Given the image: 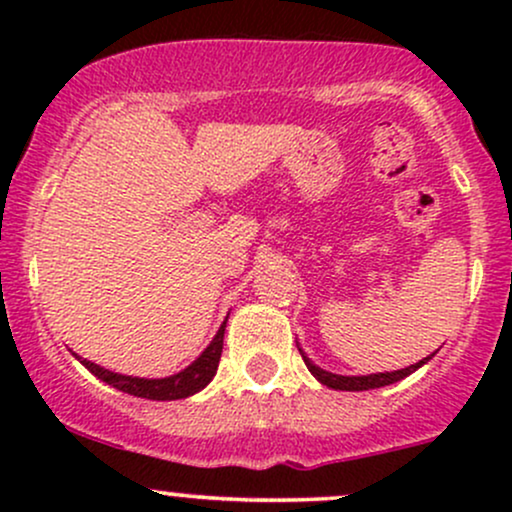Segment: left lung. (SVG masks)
<instances>
[{
    "mask_svg": "<svg viewBox=\"0 0 512 512\" xmlns=\"http://www.w3.org/2000/svg\"><path fill=\"white\" fill-rule=\"evenodd\" d=\"M298 351H301V349H298ZM301 356H303V351H301ZM431 356H433V354H431ZM431 356H426L424 361L414 363V366H409V368L395 370V373H375V375H334V373H327V370L317 368L315 363H310V358H305V356H303V361H305V366H308L310 373H313L315 378L320 380L322 385L332 387V390H349V392H361V390H375V387H385V385H392V383H397V380L407 378V375L414 373L416 368H421V366H424V363H426L428 358H431Z\"/></svg>",
    "mask_w": 512,
    "mask_h": 512,
    "instance_id": "obj_1",
    "label": "left lung"
}]
</instances>
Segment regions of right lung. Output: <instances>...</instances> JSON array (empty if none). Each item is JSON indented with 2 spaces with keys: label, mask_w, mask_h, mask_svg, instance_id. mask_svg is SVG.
<instances>
[{
  "label": "right lung",
  "mask_w": 512,
  "mask_h": 512,
  "mask_svg": "<svg viewBox=\"0 0 512 512\" xmlns=\"http://www.w3.org/2000/svg\"><path fill=\"white\" fill-rule=\"evenodd\" d=\"M223 330H226V322H223L221 330L216 332V337L211 339V344L204 349V354L199 356L192 366H187L178 375H170V378H161V380L129 378V375L110 373V370L96 366V363L91 361H81V363H84L96 378H101L103 383L113 385L115 390L127 392V395L156 399V402H166V399H185L195 395V392L202 390V387H207L209 380L216 375V368H219V361H221V349H223Z\"/></svg>",
  "instance_id": "add662e5"
}]
</instances>
